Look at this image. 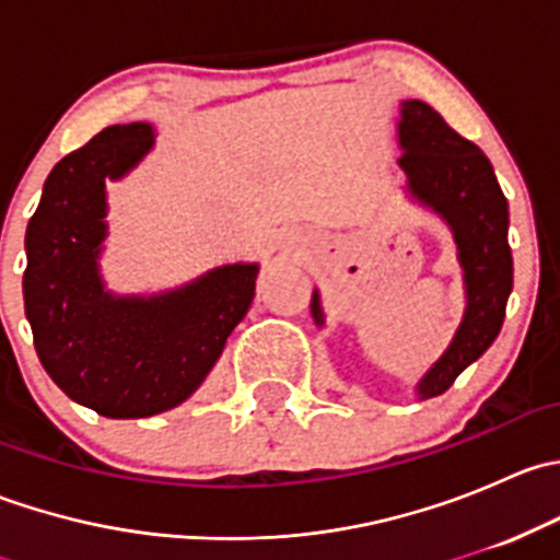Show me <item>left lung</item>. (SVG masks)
Segmentation results:
<instances>
[{
    "instance_id": "obj_1",
    "label": "left lung",
    "mask_w": 560,
    "mask_h": 560,
    "mask_svg": "<svg viewBox=\"0 0 560 560\" xmlns=\"http://www.w3.org/2000/svg\"><path fill=\"white\" fill-rule=\"evenodd\" d=\"M398 145L406 195L450 228L466 287V308L453 341L415 385L417 398L425 400L453 387L504 325L512 292L510 206L488 156L422 100L400 103ZM312 316L325 325L319 290L312 295Z\"/></svg>"
}]
</instances>
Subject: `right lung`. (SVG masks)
Returning a JSON list of instances; mask_svg holds the SVG:
<instances>
[{
  "label": "right lung",
  "instance_id": "obj_1",
  "mask_svg": "<svg viewBox=\"0 0 560 560\" xmlns=\"http://www.w3.org/2000/svg\"><path fill=\"white\" fill-rule=\"evenodd\" d=\"M154 149L145 121L113 124L45 178L26 228L24 308L37 358L75 404L113 420L184 404L254 301L257 262H233L154 295H116L100 273L105 180Z\"/></svg>",
  "mask_w": 560,
  "mask_h": 560
}]
</instances>
